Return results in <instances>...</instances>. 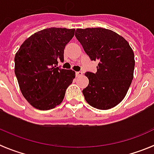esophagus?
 Returning a JSON list of instances; mask_svg holds the SVG:
<instances>
[{
  "label": "esophagus",
  "mask_w": 154,
  "mask_h": 154,
  "mask_svg": "<svg viewBox=\"0 0 154 154\" xmlns=\"http://www.w3.org/2000/svg\"><path fill=\"white\" fill-rule=\"evenodd\" d=\"M75 75H76V77H79V76H81L82 75V72H76Z\"/></svg>",
  "instance_id": "34e87169"
}]
</instances>
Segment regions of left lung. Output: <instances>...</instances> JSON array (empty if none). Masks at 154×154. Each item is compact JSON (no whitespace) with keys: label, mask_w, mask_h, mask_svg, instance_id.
Returning <instances> with one entry per match:
<instances>
[{"label":"left lung","mask_w":154,"mask_h":154,"mask_svg":"<svg viewBox=\"0 0 154 154\" xmlns=\"http://www.w3.org/2000/svg\"><path fill=\"white\" fill-rule=\"evenodd\" d=\"M75 37L91 60H98L97 72H87L89 84L82 90L86 102L101 110L112 109L124 98L133 79L134 52L129 43L111 30L77 29Z\"/></svg>","instance_id":"1"}]
</instances>
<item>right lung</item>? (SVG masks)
I'll use <instances>...</instances> for the list:
<instances>
[{"mask_svg":"<svg viewBox=\"0 0 154 154\" xmlns=\"http://www.w3.org/2000/svg\"><path fill=\"white\" fill-rule=\"evenodd\" d=\"M75 29L51 27L34 33L24 41L15 56V74L20 91L35 109L49 110L63 101L75 77L72 70L57 67Z\"/></svg>","mask_w":154,"mask_h":154,"instance_id":"obj_1","label":"right lung"}]
</instances>
